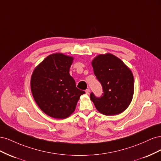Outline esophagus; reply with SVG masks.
<instances>
[{"label":"esophagus","mask_w":161,"mask_h":161,"mask_svg":"<svg viewBox=\"0 0 161 161\" xmlns=\"http://www.w3.org/2000/svg\"><path fill=\"white\" fill-rule=\"evenodd\" d=\"M85 92H86V95H89V94L90 93V89H86V90H85Z\"/></svg>","instance_id":"obj_1"}]
</instances>
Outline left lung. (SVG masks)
Wrapping results in <instances>:
<instances>
[{"mask_svg":"<svg viewBox=\"0 0 161 161\" xmlns=\"http://www.w3.org/2000/svg\"><path fill=\"white\" fill-rule=\"evenodd\" d=\"M94 74L103 87L102 96L91 92L90 98L96 109L105 115L122 113L134 95V80L129 68L111 53L100 54L92 61Z\"/></svg>","mask_w":161,"mask_h":161,"instance_id":"left-lung-1","label":"left lung"}]
</instances>
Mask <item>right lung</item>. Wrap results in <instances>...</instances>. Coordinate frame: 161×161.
Here are the masks:
<instances>
[{"label": "right lung", "instance_id": "right-lung-1", "mask_svg": "<svg viewBox=\"0 0 161 161\" xmlns=\"http://www.w3.org/2000/svg\"><path fill=\"white\" fill-rule=\"evenodd\" d=\"M74 58L62 53L46 58L35 69L31 78L34 100L42 111L52 118L65 119L75 111L80 97L85 93L76 88L70 75Z\"/></svg>", "mask_w": 161, "mask_h": 161}]
</instances>
